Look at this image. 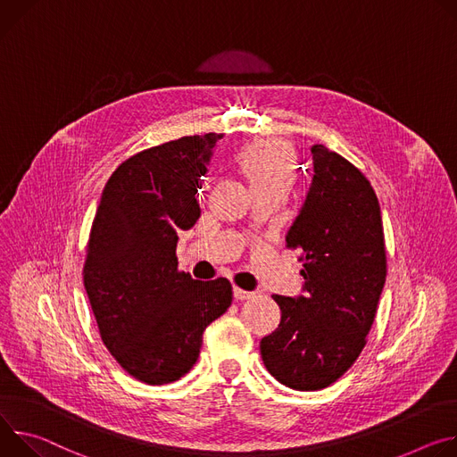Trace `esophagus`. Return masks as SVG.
<instances>
[{
	"label": "esophagus",
	"instance_id": "esophagus-1",
	"mask_svg": "<svg viewBox=\"0 0 457 457\" xmlns=\"http://www.w3.org/2000/svg\"><path fill=\"white\" fill-rule=\"evenodd\" d=\"M232 292H234L236 301H245V299H250V297L256 295L254 292H248V290H243V288H237V287H234Z\"/></svg>",
	"mask_w": 457,
	"mask_h": 457
}]
</instances>
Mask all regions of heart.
I'll list each match as a JSON object with an SVG mask.
<instances>
[{
  "mask_svg": "<svg viewBox=\"0 0 457 457\" xmlns=\"http://www.w3.org/2000/svg\"><path fill=\"white\" fill-rule=\"evenodd\" d=\"M236 163L252 190L276 187L288 192L294 181V152L287 143L278 139H262L245 145L236 154Z\"/></svg>",
  "mask_w": 457,
  "mask_h": 457,
  "instance_id": "heart-1",
  "label": "heart"
}]
</instances>
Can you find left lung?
I'll list each match as a JSON object with an SVG mask.
<instances>
[{"label":"left lung","mask_w":457,"mask_h":457,"mask_svg":"<svg viewBox=\"0 0 457 457\" xmlns=\"http://www.w3.org/2000/svg\"><path fill=\"white\" fill-rule=\"evenodd\" d=\"M312 183L287 232L301 252L303 295H272L278 328L260 343L267 370L294 390H320L358 360L386 278L378 195L360 169L314 145Z\"/></svg>","instance_id":"1"}]
</instances>
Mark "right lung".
<instances>
[{
    "mask_svg": "<svg viewBox=\"0 0 457 457\" xmlns=\"http://www.w3.org/2000/svg\"><path fill=\"white\" fill-rule=\"evenodd\" d=\"M221 137L185 136L137 152L109 178L92 221L83 283L99 336L146 385L185 376L203 332L232 303L228 279H192L176 258L178 234L201 216L195 194Z\"/></svg>",
    "mask_w": 457,
    "mask_h": 457,
    "instance_id": "obj_1",
    "label": "right lung"
}]
</instances>
